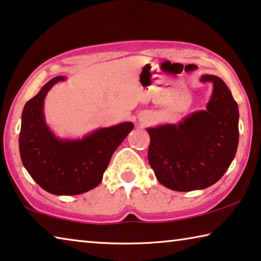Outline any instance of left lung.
<instances>
[{"instance_id":"obj_1","label":"left lung","mask_w":261,"mask_h":261,"mask_svg":"<svg viewBox=\"0 0 261 261\" xmlns=\"http://www.w3.org/2000/svg\"><path fill=\"white\" fill-rule=\"evenodd\" d=\"M213 83L206 110L177 123L147 128L148 161L162 185L178 192L203 190L219 181L236 155L238 105L223 80L203 75Z\"/></svg>"}]
</instances>
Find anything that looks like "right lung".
Wrapping results in <instances>:
<instances>
[{"mask_svg":"<svg viewBox=\"0 0 261 261\" xmlns=\"http://www.w3.org/2000/svg\"><path fill=\"white\" fill-rule=\"evenodd\" d=\"M66 76L48 81L25 104L19 133V153L24 168L41 189L55 195H77L95 189L121 142L134 128L126 121L98 128L77 139H61L46 123L47 93Z\"/></svg>","mask_w":261,"mask_h":261,"instance_id":"obj_1","label":"right lung"}]
</instances>
